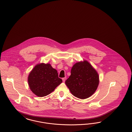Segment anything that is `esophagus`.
I'll return each mask as SVG.
<instances>
[{
  "mask_svg": "<svg viewBox=\"0 0 132 132\" xmlns=\"http://www.w3.org/2000/svg\"><path fill=\"white\" fill-rule=\"evenodd\" d=\"M62 81H63V82H64L65 81V80H66V77H64V78H62Z\"/></svg>",
  "mask_w": 132,
  "mask_h": 132,
  "instance_id": "34e87169",
  "label": "esophagus"
}]
</instances>
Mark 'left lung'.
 <instances>
[{
	"label": "left lung",
	"mask_w": 132,
	"mask_h": 132,
	"mask_svg": "<svg viewBox=\"0 0 132 132\" xmlns=\"http://www.w3.org/2000/svg\"><path fill=\"white\" fill-rule=\"evenodd\" d=\"M65 84L73 96L85 99L95 92L99 84V76L91 64L84 60L73 65L71 76Z\"/></svg>",
	"instance_id": "8db88e82"
}]
</instances>
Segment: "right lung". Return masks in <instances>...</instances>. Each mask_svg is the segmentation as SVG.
Here are the masks:
<instances>
[{"mask_svg": "<svg viewBox=\"0 0 132 132\" xmlns=\"http://www.w3.org/2000/svg\"><path fill=\"white\" fill-rule=\"evenodd\" d=\"M28 81L32 92L40 97L50 94L62 82L56 69L51 64L44 63L35 65L30 72Z\"/></svg>", "mask_w": 132, "mask_h": 132, "instance_id": "1", "label": "right lung"}]
</instances>
